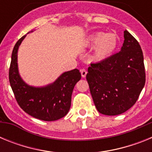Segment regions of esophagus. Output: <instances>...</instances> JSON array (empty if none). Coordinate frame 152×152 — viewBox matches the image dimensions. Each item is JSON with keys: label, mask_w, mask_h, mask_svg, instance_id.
Here are the masks:
<instances>
[{"label": "esophagus", "mask_w": 152, "mask_h": 152, "mask_svg": "<svg viewBox=\"0 0 152 152\" xmlns=\"http://www.w3.org/2000/svg\"><path fill=\"white\" fill-rule=\"evenodd\" d=\"M87 71H86L85 69H82V70H80V74H81V76H82L83 77H86V75H87Z\"/></svg>", "instance_id": "1"}]
</instances>
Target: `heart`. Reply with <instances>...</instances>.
Instances as JSON below:
<instances>
[{
  "label": "heart",
  "instance_id": "1",
  "mask_svg": "<svg viewBox=\"0 0 152 152\" xmlns=\"http://www.w3.org/2000/svg\"><path fill=\"white\" fill-rule=\"evenodd\" d=\"M119 39L116 33H99L90 35L86 40V45L94 48V57L97 61H103L109 58L116 50Z\"/></svg>",
  "mask_w": 152,
  "mask_h": 152
}]
</instances>
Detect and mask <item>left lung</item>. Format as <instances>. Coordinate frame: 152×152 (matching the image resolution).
Instances as JSON below:
<instances>
[{"label":"left lung","instance_id":"obj_1","mask_svg":"<svg viewBox=\"0 0 152 152\" xmlns=\"http://www.w3.org/2000/svg\"><path fill=\"white\" fill-rule=\"evenodd\" d=\"M86 78L98 112L116 116L128 110L145 84L144 58L138 41L125 30L120 52L91 64Z\"/></svg>","mask_w":152,"mask_h":152}]
</instances>
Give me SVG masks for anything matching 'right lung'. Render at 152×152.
<instances>
[{"label": "right lung", "instance_id": "add662e5", "mask_svg": "<svg viewBox=\"0 0 152 152\" xmlns=\"http://www.w3.org/2000/svg\"><path fill=\"white\" fill-rule=\"evenodd\" d=\"M26 36L17 41L12 52L9 70L11 88L17 103L26 113L44 121L58 120L69 111L72 92L81 75L75 68L64 72L54 82L44 87L26 84L20 75L17 64L18 49Z\"/></svg>", "mask_w": 152, "mask_h": 152}]
</instances>
